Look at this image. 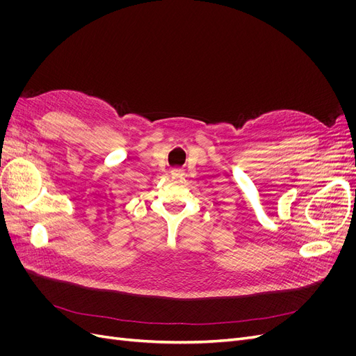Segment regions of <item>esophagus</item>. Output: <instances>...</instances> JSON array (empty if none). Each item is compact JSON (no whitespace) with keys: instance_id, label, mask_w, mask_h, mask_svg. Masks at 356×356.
<instances>
[{"instance_id":"1","label":"esophagus","mask_w":356,"mask_h":356,"mask_svg":"<svg viewBox=\"0 0 356 356\" xmlns=\"http://www.w3.org/2000/svg\"><path fill=\"white\" fill-rule=\"evenodd\" d=\"M183 175H184V172L181 170V168H173V170H172L173 177H181Z\"/></svg>"}]
</instances>
